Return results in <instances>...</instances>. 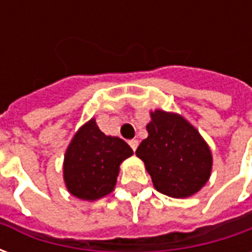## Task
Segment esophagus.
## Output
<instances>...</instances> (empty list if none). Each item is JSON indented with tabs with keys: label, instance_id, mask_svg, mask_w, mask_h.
<instances>
[{
	"label": "esophagus",
	"instance_id": "1",
	"mask_svg": "<svg viewBox=\"0 0 252 252\" xmlns=\"http://www.w3.org/2000/svg\"><path fill=\"white\" fill-rule=\"evenodd\" d=\"M129 146H131V148L133 150V151H136L137 146H139V142H137L136 139H132V140H129Z\"/></svg>",
	"mask_w": 252,
	"mask_h": 252
}]
</instances>
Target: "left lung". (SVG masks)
<instances>
[{"label":"left lung","instance_id":"obj_1","mask_svg":"<svg viewBox=\"0 0 252 252\" xmlns=\"http://www.w3.org/2000/svg\"><path fill=\"white\" fill-rule=\"evenodd\" d=\"M147 132L136 155L146 164L155 189L185 198L205 185L211 175L212 154L194 126L180 115L155 110Z\"/></svg>","mask_w":252,"mask_h":252}]
</instances>
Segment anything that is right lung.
Segmentation results:
<instances>
[{
  "label": "right lung",
  "instance_id": "right-lung-1",
  "mask_svg": "<svg viewBox=\"0 0 252 252\" xmlns=\"http://www.w3.org/2000/svg\"><path fill=\"white\" fill-rule=\"evenodd\" d=\"M132 154L123 139L106 136L92 119L77 132L64 155L67 189L88 201L109 194L116 185L120 163Z\"/></svg>",
  "mask_w": 252,
  "mask_h": 252
}]
</instances>
